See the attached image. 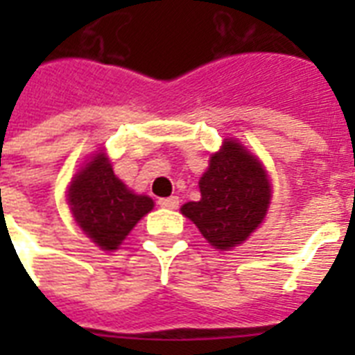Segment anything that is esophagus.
<instances>
[{"label":"esophagus","mask_w":355,"mask_h":355,"mask_svg":"<svg viewBox=\"0 0 355 355\" xmlns=\"http://www.w3.org/2000/svg\"><path fill=\"white\" fill-rule=\"evenodd\" d=\"M158 205L162 208H169V210H175L178 206V197H164V199H158Z\"/></svg>","instance_id":"34e87169"}]
</instances>
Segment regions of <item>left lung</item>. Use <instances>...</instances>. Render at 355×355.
<instances>
[{"instance_id": "1", "label": "left lung", "mask_w": 355, "mask_h": 355, "mask_svg": "<svg viewBox=\"0 0 355 355\" xmlns=\"http://www.w3.org/2000/svg\"><path fill=\"white\" fill-rule=\"evenodd\" d=\"M200 200L180 208L211 247H237L267 216L270 182L261 162L237 139H225L200 177Z\"/></svg>"}]
</instances>
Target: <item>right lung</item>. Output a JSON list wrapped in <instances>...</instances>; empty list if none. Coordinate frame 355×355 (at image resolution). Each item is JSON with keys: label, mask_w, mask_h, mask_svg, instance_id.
<instances>
[{"label": "right lung", "mask_w": 355, "mask_h": 355, "mask_svg": "<svg viewBox=\"0 0 355 355\" xmlns=\"http://www.w3.org/2000/svg\"><path fill=\"white\" fill-rule=\"evenodd\" d=\"M68 205L75 223L103 250H116L153 210V199L136 195L112 171L105 153H97L73 177Z\"/></svg>", "instance_id": "add662e5"}]
</instances>
